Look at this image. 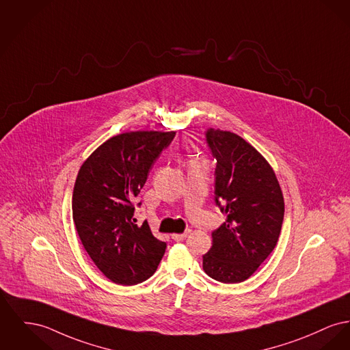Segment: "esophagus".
Returning a JSON list of instances; mask_svg holds the SVG:
<instances>
[{"mask_svg":"<svg viewBox=\"0 0 350 350\" xmlns=\"http://www.w3.org/2000/svg\"><path fill=\"white\" fill-rule=\"evenodd\" d=\"M189 230L185 231V232H183V234H172V239H174V241H183V239H185L186 237L189 235Z\"/></svg>","mask_w":350,"mask_h":350,"instance_id":"34e87169","label":"esophagus"}]
</instances>
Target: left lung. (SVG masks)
I'll use <instances>...</instances> for the list:
<instances>
[{
    "instance_id": "8db88e82",
    "label": "left lung",
    "mask_w": 350,
    "mask_h": 350,
    "mask_svg": "<svg viewBox=\"0 0 350 350\" xmlns=\"http://www.w3.org/2000/svg\"><path fill=\"white\" fill-rule=\"evenodd\" d=\"M206 142L217 160L215 204L226 221L213 231L204 271L222 283L248 279L276 246L284 198L267 160L241 136L208 129Z\"/></svg>"
}]
</instances>
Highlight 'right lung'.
I'll list each match as a JSON object with an SVG mask.
<instances>
[{"mask_svg": "<svg viewBox=\"0 0 350 350\" xmlns=\"http://www.w3.org/2000/svg\"><path fill=\"white\" fill-rule=\"evenodd\" d=\"M174 136V131L120 133L98 146L78 172L74 224L92 262L116 284L144 282L164 256L166 243L153 237L146 221L136 225L132 204Z\"/></svg>", "mask_w": 350, "mask_h": 350, "instance_id": "obj_1", "label": "right lung"}]
</instances>
